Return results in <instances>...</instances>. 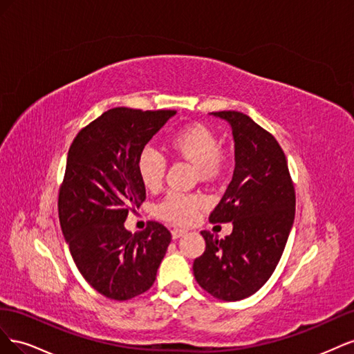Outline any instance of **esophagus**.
Wrapping results in <instances>:
<instances>
[{"instance_id":"1","label":"esophagus","mask_w":354,"mask_h":354,"mask_svg":"<svg viewBox=\"0 0 354 354\" xmlns=\"http://www.w3.org/2000/svg\"><path fill=\"white\" fill-rule=\"evenodd\" d=\"M186 233H187V230L178 229V227H174L173 230H171V234H173L174 239H177V238H180V236H183V234H186Z\"/></svg>"}]
</instances>
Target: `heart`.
<instances>
[{
  "label": "heart",
  "instance_id": "b5f03b06",
  "mask_svg": "<svg viewBox=\"0 0 354 354\" xmlns=\"http://www.w3.org/2000/svg\"><path fill=\"white\" fill-rule=\"evenodd\" d=\"M167 146L174 155L195 165L202 180H216L221 177L229 165V155L220 147V138L211 127L192 122L171 133ZM137 174L142 185L149 190H158L162 185L167 164L164 156L151 147H146L137 158ZM202 199L194 194H169L155 205V214L165 221L187 224L195 218Z\"/></svg>",
  "mask_w": 354,
  "mask_h": 354
}]
</instances>
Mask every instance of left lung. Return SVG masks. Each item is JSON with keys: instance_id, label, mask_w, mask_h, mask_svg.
Here are the masks:
<instances>
[{"instance_id": "1", "label": "left lung", "mask_w": 354, "mask_h": 354, "mask_svg": "<svg viewBox=\"0 0 354 354\" xmlns=\"http://www.w3.org/2000/svg\"><path fill=\"white\" fill-rule=\"evenodd\" d=\"M232 125L234 171L209 214L211 223H233L224 239L208 230L205 251L194 261L202 289L223 301L255 294L279 263L295 216V189L276 138L236 111L212 112Z\"/></svg>"}]
</instances>
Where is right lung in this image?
I'll use <instances>...</instances> for the list:
<instances>
[{
  "instance_id": "1",
  "label": "right lung",
  "mask_w": 354,
  "mask_h": 354,
  "mask_svg": "<svg viewBox=\"0 0 354 354\" xmlns=\"http://www.w3.org/2000/svg\"><path fill=\"white\" fill-rule=\"evenodd\" d=\"M176 112L113 108L85 125L69 147L59 189L62 232L84 279L111 299L146 292L171 242L158 221L134 234L124 221L146 199L137 158Z\"/></svg>"
}]
</instances>
